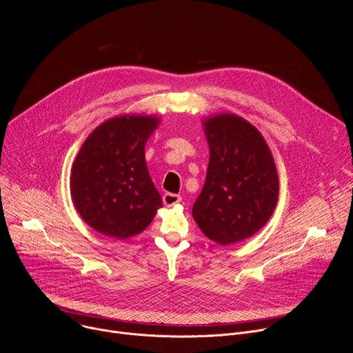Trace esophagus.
Wrapping results in <instances>:
<instances>
[{"instance_id": "34e87169", "label": "esophagus", "mask_w": 353, "mask_h": 353, "mask_svg": "<svg viewBox=\"0 0 353 353\" xmlns=\"http://www.w3.org/2000/svg\"><path fill=\"white\" fill-rule=\"evenodd\" d=\"M181 203V196L179 194H172V192H166L163 195V204L166 207H173L176 204Z\"/></svg>"}]
</instances>
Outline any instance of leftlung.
I'll return each mask as SVG.
<instances>
[{
  "label": "left lung",
  "mask_w": 353,
  "mask_h": 353,
  "mask_svg": "<svg viewBox=\"0 0 353 353\" xmlns=\"http://www.w3.org/2000/svg\"><path fill=\"white\" fill-rule=\"evenodd\" d=\"M210 163L192 218L208 239L229 245L257 233L271 218L279 181L260 131L234 114L204 123Z\"/></svg>",
  "instance_id": "left-lung-1"
}]
</instances>
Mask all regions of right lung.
Here are the masks:
<instances>
[{"instance_id":"add662e5","label":"right lung","mask_w":353,"mask_h":353,"mask_svg":"<svg viewBox=\"0 0 353 353\" xmlns=\"http://www.w3.org/2000/svg\"><path fill=\"white\" fill-rule=\"evenodd\" d=\"M158 124L149 116L114 117L100 124L79 149L71 196L96 232L128 239L145 230L163 205L145 163V143Z\"/></svg>"}]
</instances>
